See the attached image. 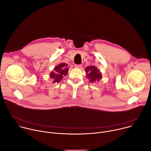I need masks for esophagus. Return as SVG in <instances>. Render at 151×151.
<instances>
[{
  "label": "esophagus",
  "instance_id": "esophagus-1",
  "mask_svg": "<svg viewBox=\"0 0 151 151\" xmlns=\"http://www.w3.org/2000/svg\"><path fill=\"white\" fill-rule=\"evenodd\" d=\"M75 67L78 69H81L82 68V64H75Z\"/></svg>",
  "mask_w": 151,
  "mask_h": 151
}]
</instances>
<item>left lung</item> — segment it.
Segmentation results:
<instances>
[{
    "label": "left lung",
    "instance_id": "8db88e82",
    "mask_svg": "<svg viewBox=\"0 0 151 151\" xmlns=\"http://www.w3.org/2000/svg\"><path fill=\"white\" fill-rule=\"evenodd\" d=\"M85 72L87 73V77L92 83L97 82L101 79V74L100 70L94 66L87 67L85 69Z\"/></svg>",
    "mask_w": 151,
    "mask_h": 151
}]
</instances>
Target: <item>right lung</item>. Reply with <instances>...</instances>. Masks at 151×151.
Instances as JSON below:
<instances>
[{
	"label": "right lung",
	"mask_w": 151,
	"mask_h": 151,
	"mask_svg": "<svg viewBox=\"0 0 151 151\" xmlns=\"http://www.w3.org/2000/svg\"><path fill=\"white\" fill-rule=\"evenodd\" d=\"M68 64L66 63H60L56 66L54 71L50 74V78L53 79V82H59L63 78L64 76H66L68 72L69 69L67 67Z\"/></svg>",
	"instance_id": "1"
}]
</instances>
